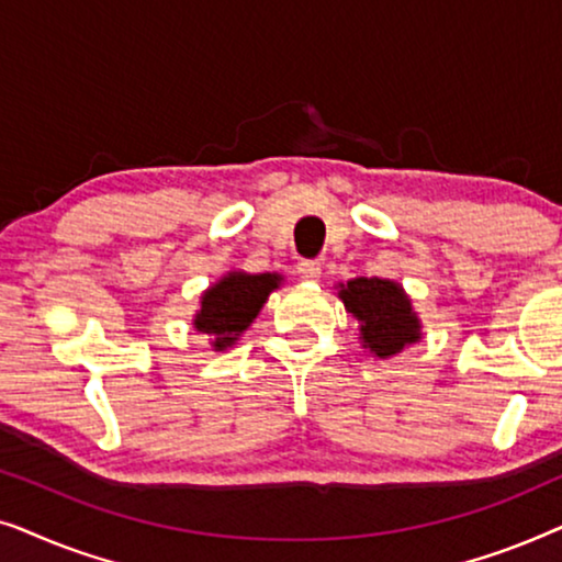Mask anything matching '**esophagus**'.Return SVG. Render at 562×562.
<instances>
[{
	"instance_id": "1",
	"label": "esophagus",
	"mask_w": 562,
	"mask_h": 562,
	"mask_svg": "<svg viewBox=\"0 0 562 562\" xmlns=\"http://www.w3.org/2000/svg\"><path fill=\"white\" fill-rule=\"evenodd\" d=\"M296 271L304 281H317L319 273H322V263H319V260H302V263L296 266Z\"/></svg>"
}]
</instances>
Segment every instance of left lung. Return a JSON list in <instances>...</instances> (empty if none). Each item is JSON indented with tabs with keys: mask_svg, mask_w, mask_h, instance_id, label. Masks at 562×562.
I'll list each match as a JSON object with an SVG mask.
<instances>
[{
	"mask_svg": "<svg viewBox=\"0 0 562 562\" xmlns=\"http://www.w3.org/2000/svg\"><path fill=\"white\" fill-rule=\"evenodd\" d=\"M337 296L342 299L345 310L360 322V342L373 356L391 358L422 337L417 312L412 310L409 296L396 281L360 276L340 283Z\"/></svg>",
	"mask_w": 562,
	"mask_h": 562,
	"instance_id": "8db88e82",
	"label": "left lung"
}]
</instances>
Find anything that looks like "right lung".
I'll list each match as a JSON object with an SVG mask.
<instances>
[{"label": "right lung", "instance_id": "obj_1", "mask_svg": "<svg viewBox=\"0 0 562 562\" xmlns=\"http://www.w3.org/2000/svg\"><path fill=\"white\" fill-rule=\"evenodd\" d=\"M279 283V273L229 271L202 294V310L196 312L194 327L212 337L214 350H227L252 325Z\"/></svg>", "mask_w": 562, "mask_h": 562}]
</instances>
